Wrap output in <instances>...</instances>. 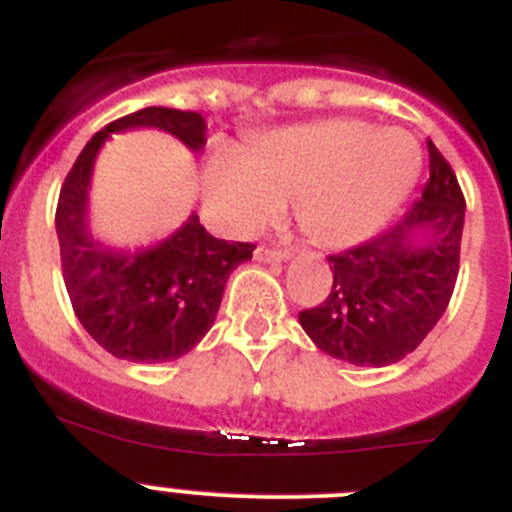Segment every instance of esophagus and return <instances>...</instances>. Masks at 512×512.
<instances>
[{
    "label": "esophagus",
    "mask_w": 512,
    "mask_h": 512,
    "mask_svg": "<svg viewBox=\"0 0 512 512\" xmlns=\"http://www.w3.org/2000/svg\"><path fill=\"white\" fill-rule=\"evenodd\" d=\"M256 261H266V264H284V261H289V251H271V248H256Z\"/></svg>",
    "instance_id": "obj_1"
}]
</instances>
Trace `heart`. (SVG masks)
<instances>
[{
    "label": "heart",
    "instance_id": "b5f03b06",
    "mask_svg": "<svg viewBox=\"0 0 512 512\" xmlns=\"http://www.w3.org/2000/svg\"><path fill=\"white\" fill-rule=\"evenodd\" d=\"M420 169L408 130L333 117L266 130L243 151L215 148L205 161V200L233 235H253L295 200L297 225L315 246L348 248L390 220Z\"/></svg>",
    "mask_w": 512,
    "mask_h": 512
}]
</instances>
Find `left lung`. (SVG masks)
<instances>
[{
    "label": "left lung",
    "instance_id": "obj_1",
    "mask_svg": "<svg viewBox=\"0 0 512 512\" xmlns=\"http://www.w3.org/2000/svg\"><path fill=\"white\" fill-rule=\"evenodd\" d=\"M423 197L372 241L328 256L333 287L300 312L312 343L356 366H390L413 354L446 312L459 274L464 194L428 140Z\"/></svg>",
    "mask_w": 512,
    "mask_h": 512
}]
</instances>
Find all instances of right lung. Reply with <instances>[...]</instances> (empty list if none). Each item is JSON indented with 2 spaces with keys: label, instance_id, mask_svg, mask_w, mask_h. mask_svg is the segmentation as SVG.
Returning a JSON list of instances; mask_svg holds the SVG:
<instances>
[{
  "label": "right lung",
  "instance_id": "obj_1",
  "mask_svg": "<svg viewBox=\"0 0 512 512\" xmlns=\"http://www.w3.org/2000/svg\"><path fill=\"white\" fill-rule=\"evenodd\" d=\"M128 130H161L192 153L207 143V122L200 112L146 107L110 122L84 146L63 182L56 233L63 282L84 330L117 359L161 364L189 354L205 338L228 277L251 259L253 246L212 238L197 212L148 248L99 241L89 225L94 161L104 140Z\"/></svg>",
  "mask_w": 512,
  "mask_h": 512
}]
</instances>
